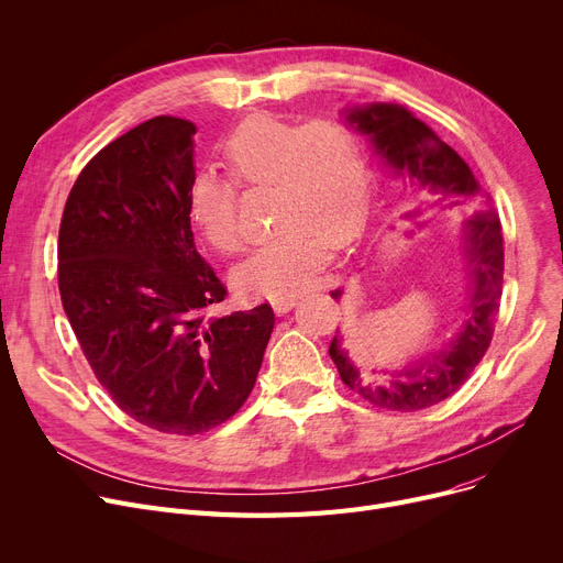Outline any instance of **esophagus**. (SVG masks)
Returning a JSON list of instances; mask_svg holds the SVG:
<instances>
[{
	"label": "esophagus",
	"instance_id": "1",
	"mask_svg": "<svg viewBox=\"0 0 563 563\" xmlns=\"http://www.w3.org/2000/svg\"><path fill=\"white\" fill-rule=\"evenodd\" d=\"M299 294H291V297H278V299H274L272 301V306H274V310L278 312V314H285V312H289L294 306L299 303Z\"/></svg>",
	"mask_w": 563,
	"mask_h": 563
}]
</instances>
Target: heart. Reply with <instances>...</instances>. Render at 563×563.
Listing matches in <instances>:
<instances>
[{"label":"heart","mask_w":563,"mask_h":563,"mask_svg":"<svg viewBox=\"0 0 563 563\" xmlns=\"http://www.w3.org/2000/svg\"><path fill=\"white\" fill-rule=\"evenodd\" d=\"M225 162L236 183L272 187L276 232L232 280L246 294L278 299L310 287L331 249L346 244L367 217L369 180L358 136L338 121L297 125L260 113L225 141ZM189 217L219 253H236V191L217 173L202 170L189 185Z\"/></svg>","instance_id":"b5f03b06"}]
</instances>
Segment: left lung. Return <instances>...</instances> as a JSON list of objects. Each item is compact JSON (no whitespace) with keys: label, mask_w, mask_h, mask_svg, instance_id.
<instances>
[{"label":"left lung","mask_w":563,"mask_h":563,"mask_svg":"<svg viewBox=\"0 0 563 563\" xmlns=\"http://www.w3.org/2000/svg\"><path fill=\"white\" fill-rule=\"evenodd\" d=\"M342 118L369 141L374 157L412 202L427 200L424 205L438 212H456L461 207L472 210L461 228L465 266L461 319L445 346L424 349L399 367H374L372 376H388L380 383L361 376L342 346L340 331L329 346L342 380L353 393L380 408L422 410L454 395L493 340L505 276L499 217L463 157L406 107L395 102L349 104L342 109ZM331 297L342 299V291L335 289Z\"/></svg>","instance_id":"8db88e82"}]
</instances>
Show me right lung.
<instances>
[{"label": "right lung", "instance_id": "right-lung-1", "mask_svg": "<svg viewBox=\"0 0 563 563\" xmlns=\"http://www.w3.org/2000/svg\"><path fill=\"white\" fill-rule=\"evenodd\" d=\"M196 125L157 115L84 166L58 228V291L88 365L118 408L194 435L251 395L274 331L262 303L221 314L225 287L194 244Z\"/></svg>", "mask_w": 563, "mask_h": 563}]
</instances>
